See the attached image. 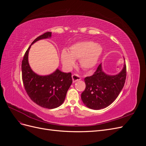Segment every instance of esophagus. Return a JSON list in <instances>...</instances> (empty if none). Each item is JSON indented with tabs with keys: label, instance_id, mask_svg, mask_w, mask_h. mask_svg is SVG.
Masks as SVG:
<instances>
[{
	"label": "esophagus",
	"instance_id": "34e87169",
	"mask_svg": "<svg viewBox=\"0 0 146 146\" xmlns=\"http://www.w3.org/2000/svg\"><path fill=\"white\" fill-rule=\"evenodd\" d=\"M72 78L73 83H75V82H76L78 80H81V77L79 76L78 75H77V74H73L72 76Z\"/></svg>",
	"mask_w": 146,
	"mask_h": 146
}]
</instances>
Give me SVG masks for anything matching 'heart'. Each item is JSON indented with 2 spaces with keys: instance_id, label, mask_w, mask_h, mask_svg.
<instances>
[{
  "instance_id": "1",
  "label": "heart",
  "mask_w": 146,
  "mask_h": 146,
  "mask_svg": "<svg viewBox=\"0 0 146 146\" xmlns=\"http://www.w3.org/2000/svg\"><path fill=\"white\" fill-rule=\"evenodd\" d=\"M103 47L92 41H82L70 46L69 52L63 49L61 53V60L67 69H71L76 60L80 59V64L85 69L93 68L102 54Z\"/></svg>"
}]
</instances>
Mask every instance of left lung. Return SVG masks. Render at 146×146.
I'll use <instances>...</instances> for the list:
<instances>
[{
	"label": "left lung",
	"mask_w": 146,
	"mask_h": 146,
	"mask_svg": "<svg viewBox=\"0 0 146 146\" xmlns=\"http://www.w3.org/2000/svg\"><path fill=\"white\" fill-rule=\"evenodd\" d=\"M125 78V63L121 71L116 75L104 72L101 63L92 76L84 80L86 88L81 94L83 103L95 110L107 107L117 98L124 86Z\"/></svg>",
	"instance_id": "8db88e82"
}]
</instances>
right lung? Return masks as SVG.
<instances>
[{
  "mask_svg": "<svg viewBox=\"0 0 146 146\" xmlns=\"http://www.w3.org/2000/svg\"><path fill=\"white\" fill-rule=\"evenodd\" d=\"M51 36V32H46L35 39L26 51L22 61V77L28 96L35 104L48 109L57 108L63 104L72 83L70 72H63L56 69L50 74L41 76L30 68L29 53L31 46L41 39Z\"/></svg>",
  "mask_w": 146,
  "mask_h": 146,
  "instance_id": "add662e5",
  "label": "right lung"
}]
</instances>
